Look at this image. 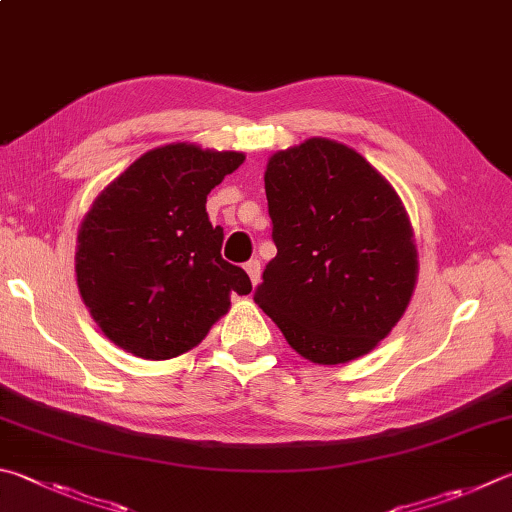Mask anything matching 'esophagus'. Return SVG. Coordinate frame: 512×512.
<instances>
[{"mask_svg": "<svg viewBox=\"0 0 512 512\" xmlns=\"http://www.w3.org/2000/svg\"><path fill=\"white\" fill-rule=\"evenodd\" d=\"M244 268H246V273L250 277V282H253V286H257L259 284V275H262V268H259L257 259H250V262L244 264Z\"/></svg>", "mask_w": 512, "mask_h": 512, "instance_id": "1", "label": "esophagus"}]
</instances>
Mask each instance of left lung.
<instances>
[{"mask_svg": "<svg viewBox=\"0 0 512 512\" xmlns=\"http://www.w3.org/2000/svg\"><path fill=\"white\" fill-rule=\"evenodd\" d=\"M277 255L255 304L315 365H345L389 336L412 300L418 255L401 197L329 138L275 152L266 172Z\"/></svg>", "mask_w": 512, "mask_h": 512, "instance_id": "left-lung-1", "label": "left lung"}]
</instances>
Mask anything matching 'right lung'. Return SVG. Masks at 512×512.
<instances>
[{
	"label": "right lung",
	"mask_w": 512,
	"mask_h": 512,
	"mask_svg": "<svg viewBox=\"0 0 512 512\" xmlns=\"http://www.w3.org/2000/svg\"><path fill=\"white\" fill-rule=\"evenodd\" d=\"M241 152L172 143L145 152L91 203L78 228L76 280L102 333L145 360H170L208 336L230 295L253 291L221 257L224 228L206 212L210 190Z\"/></svg>",
	"instance_id": "1"
}]
</instances>
